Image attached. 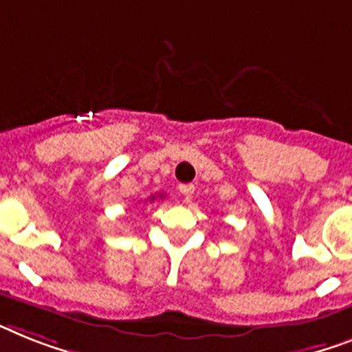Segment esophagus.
Instances as JSON below:
<instances>
[{"mask_svg": "<svg viewBox=\"0 0 352 352\" xmlns=\"http://www.w3.org/2000/svg\"><path fill=\"white\" fill-rule=\"evenodd\" d=\"M179 192H182L183 196H190V194L194 192V185H190V183H187V185H179Z\"/></svg>", "mask_w": 352, "mask_h": 352, "instance_id": "34e87169", "label": "esophagus"}]
</instances>
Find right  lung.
Instances as JSON below:
<instances>
[{
	"mask_svg": "<svg viewBox=\"0 0 352 352\" xmlns=\"http://www.w3.org/2000/svg\"><path fill=\"white\" fill-rule=\"evenodd\" d=\"M158 196H160V197H164V196H162V194H158ZM149 199H151V201H155V199H156V196H151Z\"/></svg>",
	"mask_w": 352,
	"mask_h": 352,
	"instance_id": "add662e5",
	"label": "right lung"
}]
</instances>
